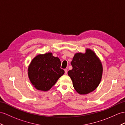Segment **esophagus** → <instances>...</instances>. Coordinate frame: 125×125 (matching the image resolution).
I'll return each mask as SVG.
<instances>
[{"label":"esophagus","instance_id":"1","mask_svg":"<svg viewBox=\"0 0 125 125\" xmlns=\"http://www.w3.org/2000/svg\"><path fill=\"white\" fill-rule=\"evenodd\" d=\"M67 72H68L67 69H65V74H67Z\"/></svg>","mask_w":125,"mask_h":125}]
</instances>
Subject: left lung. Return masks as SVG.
I'll use <instances>...</instances> for the list:
<instances>
[{
    "instance_id": "obj_1",
    "label": "left lung",
    "mask_w": 125,
    "mask_h": 125,
    "mask_svg": "<svg viewBox=\"0 0 125 125\" xmlns=\"http://www.w3.org/2000/svg\"><path fill=\"white\" fill-rule=\"evenodd\" d=\"M73 69L68 72L73 86L80 94L92 92L98 86L102 75V66L93 51L77 53L71 62Z\"/></svg>"
}]
</instances>
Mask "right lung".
<instances>
[{
  "instance_id": "right-lung-1",
  "label": "right lung",
  "mask_w": 125,
  "mask_h": 125,
  "mask_svg": "<svg viewBox=\"0 0 125 125\" xmlns=\"http://www.w3.org/2000/svg\"><path fill=\"white\" fill-rule=\"evenodd\" d=\"M60 66V59L53 57L52 53L39 54L32 60L29 67L30 80L37 90H49L65 73Z\"/></svg>"
}]
</instances>
